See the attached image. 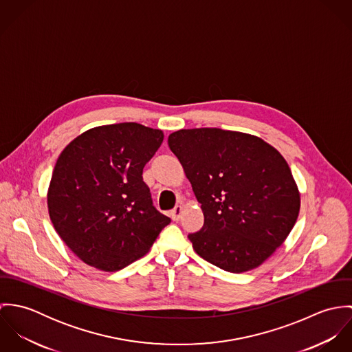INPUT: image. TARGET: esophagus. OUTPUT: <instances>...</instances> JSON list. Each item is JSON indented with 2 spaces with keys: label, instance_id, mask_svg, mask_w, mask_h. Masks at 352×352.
<instances>
[{
  "label": "esophagus",
  "instance_id": "1",
  "mask_svg": "<svg viewBox=\"0 0 352 352\" xmlns=\"http://www.w3.org/2000/svg\"><path fill=\"white\" fill-rule=\"evenodd\" d=\"M170 218L173 219V221H179L180 219V217H182V214H183V207L182 206H176L173 210H170Z\"/></svg>",
  "mask_w": 352,
  "mask_h": 352
}]
</instances>
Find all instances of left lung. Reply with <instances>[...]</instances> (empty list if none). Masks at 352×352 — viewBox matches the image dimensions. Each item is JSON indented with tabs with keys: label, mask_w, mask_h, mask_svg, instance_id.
I'll return each mask as SVG.
<instances>
[{
	"label": "left lung",
	"mask_w": 352,
	"mask_h": 352,
	"mask_svg": "<svg viewBox=\"0 0 352 352\" xmlns=\"http://www.w3.org/2000/svg\"><path fill=\"white\" fill-rule=\"evenodd\" d=\"M168 145L201 204L204 223L188 234L201 257L240 274L283 244L301 201L279 151L254 135L210 127L175 131Z\"/></svg>",
	"instance_id": "left-lung-1"
}]
</instances>
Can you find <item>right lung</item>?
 Listing matches in <instances>:
<instances>
[{
    "mask_svg": "<svg viewBox=\"0 0 352 352\" xmlns=\"http://www.w3.org/2000/svg\"><path fill=\"white\" fill-rule=\"evenodd\" d=\"M162 140L161 130L116 123L85 131L58 157L49 214L59 237L84 263L119 271L149 251L169 225L142 177Z\"/></svg>",
    "mask_w": 352,
    "mask_h": 352,
    "instance_id": "add662e5",
    "label": "right lung"
}]
</instances>
